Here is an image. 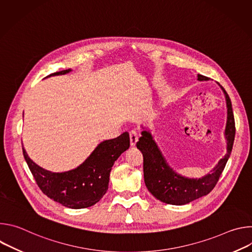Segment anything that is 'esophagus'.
Wrapping results in <instances>:
<instances>
[{"label": "esophagus", "instance_id": "34e87169", "mask_svg": "<svg viewBox=\"0 0 252 252\" xmlns=\"http://www.w3.org/2000/svg\"><path fill=\"white\" fill-rule=\"evenodd\" d=\"M129 138H130V146L134 147L135 143L137 142V139H138V135H137L136 130L132 129V130L129 131Z\"/></svg>", "mask_w": 252, "mask_h": 252}]
</instances>
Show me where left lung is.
<instances>
[{
    "label": "left lung",
    "mask_w": 252,
    "mask_h": 252,
    "mask_svg": "<svg viewBox=\"0 0 252 252\" xmlns=\"http://www.w3.org/2000/svg\"><path fill=\"white\" fill-rule=\"evenodd\" d=\"M199 81H208L205 76L198 75ZM227 105V122L225 127V137L227 140V153L220 160L218 165L199 179H190L175 173L168 166L161 156L152 134L143 130L136 142V148L143 157V176L145 184L150 192L158 200L174 205L187 204L194 199L208 194L217 186L219 179L225 167L231 154L235 136V123L230 98L222 88Z\"/></svg>",
    "instance_id": "8db88e82"
}]
</instances>
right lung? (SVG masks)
Here are the masks:
<instances>
[{"label": "right lung", "instance_id": "add662e5", "mask_svg": "<svg viewBox=\"0 0 252 252\" xmlns=\"http://www.w3.org/2000/svg\"><path fill=\"white\" fill-rule=\"evenodd\" d=\"M70 69L57 71L48 77L64 75ZM23 148V147H22ZM129 148V134L100 142L93 154L77 168L56 173L35 164L23 148V155L40 189L51 199L68 208H85L95 204L109 189L112 166Z\"/></svg>", "mask_w": 252, "mask_h": 252}]
</instances>
